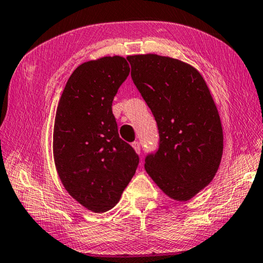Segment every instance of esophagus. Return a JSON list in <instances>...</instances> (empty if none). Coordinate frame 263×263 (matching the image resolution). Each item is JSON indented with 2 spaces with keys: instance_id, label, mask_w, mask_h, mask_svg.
<instances>
[{
  "instance_id": "1",
  "label": "esophagus",
  "mask_w": 263,
  "mask_h": 263,
  "mask_svg": "<svg viewBox=\"0 0 263 263\" xmlns=\"http://www.w3.org/2000/svg\"><path fill=\"white\" fill-rule=\"evenodd\" d=\"M132 147L135 148V151L137 153H140V151H141V145H140V142L139 141H135V142H132Z\"/></svg>"
}]
</instances>
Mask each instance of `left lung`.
I'll use <instances>...</instances> for the list:
<instances>
[{
    "instance_id": "8db88e82",
    "label": "left lung",
    "mask_w": 263,
    "mask_h": 263,
    "mask_svg": "<svg viewBox=\"0 0 263 263\" xmlns=\"http://www.w3.org/2000/svg\"><path fill=\"white\" fill-rule=\"evenodd\" d=\"M126 59L159 130V148L146 155V172L169 197L188 201L210 183L221 160L222 127L210 90L198 70L177 59Z\"/></svg>"
}]
</instances>
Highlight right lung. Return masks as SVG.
<instances>
[{"instance_id": "right-lung-1", "label": "right lung", "mask_w": 263, "mask_h": 263, "mask_svg": "<svg viewBox=\"0 0 263 263\" xmlns=\"http://www.w3.org/2000/svg\"><path fill=\"white\" fill-rule=\"evenodd\" d=\"M130 74L123 57L83 62L70 75L58 104L53 154L65 189L88 210L105 212L118 203L139 164L119 138L112 101Z\"/></svg>"}]
</instances>
